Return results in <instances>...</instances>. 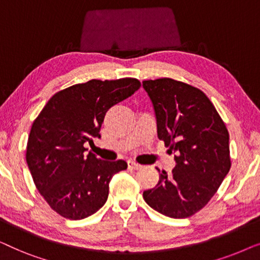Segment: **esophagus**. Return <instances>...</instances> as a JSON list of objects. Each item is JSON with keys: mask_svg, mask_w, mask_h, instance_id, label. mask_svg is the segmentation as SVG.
<instances>
[{"mask_svg": "<svg viewBox=\"0 0 260 260\" xmlns=\"http://www.w3.org/2000/svg\"><path fill=\"white\" fill-rule=\"evenodd\" d=\"M127 165H129V168L135 169V170H138V169L142 168V166L140 165V163L134 162V161H129V162H127Z\"/></svg>", "mask_w": 260, "mask_h": 260, "instance_id": "obj_1", "label": "esophagus"}]
</instances>
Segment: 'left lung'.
<instances>
[{
    "instance_id": "left-lung-1",
    "label": "left lung",
    "mask_w": 260,
    "mask_h": 260,
    "mask_svg": "<svg viewBox=\"0 0 260 260\" xmlns=\"http://www.w3.org/2000/svg\"><path fill=\"white\" fill-rule=\"evenodd\" d=\"M154 108L157 137L174 154L175 167L159 170L158 183L143 191L147 204L174 219L204 208L229 174L230 135L207 95L170 78L144 80Z\"/></svg>"
}]
</instances>
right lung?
I'll use <instances>...</instances> for the list:
<instances>
[{"mask_svg": "<svg viewBox=\"0 0 260 260\" xmlns=\"http://www.w3.org/2000/svg\"><path fill=\"white\" fill-rule=\"evenodd\" d=\"M141 87L134 78L95 80L58 92L34 120L26 159L38 190L63 218L94 214L108 200L109 183L127 168L124 159L103 161L84 147L101 137L105 113Z\"/></svg>", "mask_w": 260, "mask_h": 260, "instance_id": "obj_1", "label": "right lung"}]
</instances>
